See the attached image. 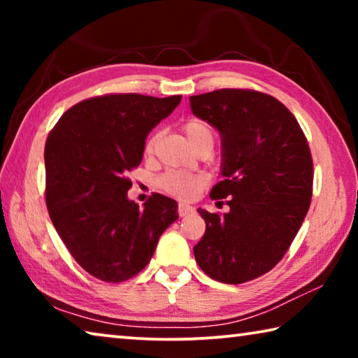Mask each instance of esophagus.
Here are the masks:
<instances>
[{
    "instance_id": "obj_1",
    "label": "esophagus",
    "mask_w": 358,
    "mask_h": 358,
    "mask_svg": "<svg viewBox=\"0 0 358 358\" xmlns=\"http://www.w3.org/2000/svg\"><path fill=\"white\" fill-rule=\"evenodd\" d=\"M194 211V208L191 207V205H187V203H178V215L183 217V216H187V215H191Z\"/></svg>"
}]
</instances>
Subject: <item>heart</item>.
I'll list each match as a JSON object with an SVG mask.
<instances>
[{
  "instance_id": "heart-1",
  "label": "heart",
  "mask_w": 358,
  "mask_h": 358,
  "mask_svg": "<svg viewBox=\"0 0 358 358\" xmlns=\"http://www.w3.org/2000/svg\"><path fill=\"white\" fill-rule=\"evenodd\" d=\"M183 129L187 141H189L194 150L202 147V145H210V147H213L215 132L207 123H203V121H199V120L187 121ZM156 138L157 136L150 137L147 145H145V150H147L148 153L153 151ZM203 185H205V178L201 177V175H189V173H181V172H169L157 180V187H159L162 192L177 199L194 197Z\"/></svg>"
}]
</instances>
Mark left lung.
Here are the masks:
<instances>
[{"instance_id": "8db88e82", "label": "left lung", "mask_w": 358, "mask_h": 358, "mask_svg": "<svg viewBox=\"0 0 358 358\" xmlns=\"http://www.w3.org/2000/svg\"><path fill=\"white\" fill-rule=\"evenodd\" d=\"M191 112L221 136V177L211 199L222 216L197 208L205 224L194 257L213 280L241 284L265 275L289 250L313 196V159L299 121L273 96L216 90L191 96Z\"/></svg>"}]
</instances>
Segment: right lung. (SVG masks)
Returning a JSON list of instances; mask_svg holds the SVG:
<instances>
[{
    "label": "right lung",
    "instance_id": "obj_1",
    "mask_svg": "<svg viewBox=\"0 0 358 358\" xmlns=\"http://www.w3.org/2000/svg\"><path fill=\"white\" fill-rule=\"evenodd\" d=\"M181 96L107 94L82 101L47 137L45 202L76 262L106 282L128 281L153 257L178 203L153 194L143 208L128 199L126 177L142 162L150 131Z\"/></svg>",
    "mask_w": 358,
    "mask_h": 358
}]
</instances>
